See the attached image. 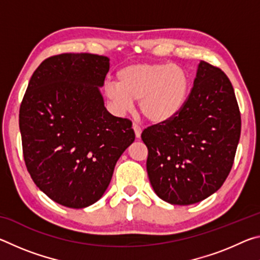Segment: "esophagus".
<instances>
[{
    "label": "esophagus",
    "mask_w": 260,
    "mask_h": 260,
    "mask_svg": "<svg viewBox=\"0 0 260 260\" xmlns=\"http://www.w3.org/2000/svg\"><path fill=\"white\" fill-rule=\"evenodd\" d=\"M133 129H134V133H135L136 139H140L141 138V133H142V128H141L139 125L133 124Z\"/></svg>",
    "instance_id": "esophagus-1"
}]
</instances>
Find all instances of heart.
Wrapping results in <instances>:
<instances>
[{
  "label": "heart",
  "instance_id": "b5f03b06",
  "mask_svg": "<svg viewBox=\"0 0 260 260\" xmlns=\"http://www.w3.org/2000/svg\"><path fill=\"white\" fill-rule=\"evenodd\" d=\"M118 82L105 85V96L119 113L134 108L152 124H165L182 111L189 93L186 71L175 64L141 63L120 70Z\"/></svg>",
  "mask_w": 260,
  "mask_h": 260
}]
</instances>
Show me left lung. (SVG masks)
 I'll use <instances>...</instances> for the list:
<instances>
[{
  "label": "left lung",
  "mask_w": 260,
  "mask_h": 260,
  "mask_svg": "<svg viewBox=\"0 0 260 260\" xmlns=\"http://www.w3.org/2000/svg\"><path fill=\"white\" fill-rule=\"evenodd\" d=\"M240 135L241 114L230 79L201 60L182 111L141 135L157 196L173 205L208 199L230 174Z\"/></svg>",
  "instance_id": "8db88e82"
}]
</instances>
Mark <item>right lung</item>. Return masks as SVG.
Here are the masks:
<instances>
[{
	"label": "right lung",
	"mask_w": 260,
	"mask_h": 260,
	"mask_svg": "<svg viewBox=\"0 0 260 260\" xmlns=\"http://www.w3.org/2000/svg\"><path fill=\"white\" fill-rule=\"evenodd\" d=\"M110 59L60 54L43 60L19 110L27 171L56 203L87 208L107 190L116 162L135 140L132 122L112 116L100 88Z\"/></svg>",
	"instance_id": "obj_1"
}]
</instances>
